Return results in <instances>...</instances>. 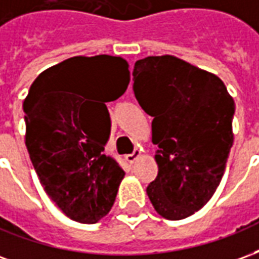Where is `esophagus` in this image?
<instances>
[{
	"mask_svg": "<svg viewBox=\"0 0 259 259\" xmlns=\"http://www.w3.org/2000/svg\"><path fill=\"white\" fill-rule=\"evenodd\" d=\"M141 155V152L140 150H135V151L132 152V154H129V155H126V161L129 163H133L137 159V158L140 157Z\"/></svg>",
	"mask_w": 259,
	"mask_h": 259,
	"instance_id": "esophagus-1",
	"label": "esophagus"
}]
</instances>
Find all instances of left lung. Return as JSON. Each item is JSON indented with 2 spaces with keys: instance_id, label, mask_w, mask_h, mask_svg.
Listing matches in <instances>:
<instances>
[{
  "instance_id": "left-lung-1",
  "label": "left lung",
  "mask_w": 259,
  "mask_h": 259,
  "mask_svg": "<svg viewBox=\"0 0 259 259\" xmlns=\"http://www.w3.org/2000/svg\"><path fill=\"white\" fill-rule=\"evenodd\" d=\"M133 80L158 146V175L147 194L161 217L185 219L222 180L233 146V98L218 76L172 55L139 59Z\"/></svg>"
}]
</instances>
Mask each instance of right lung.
I'll return each mask as SVG.
<instances>
[{
    "instance_id": "add662e5",
    "label": "right lung",
    "mask_w": 259,
    "mask_h": 259,
    "mask_svg": "<svg viewBox=\"0 0 259 259\" xmlns=\"http://www.w3.org/2000/svg\"><path fill=\"white\" fill-rule=\"evenodd\" d=\"M130 81L120 57H73L44 70L23 102L26 147L48 197L70 219L98 222L111 211L123 169L104 154L115 101ZM101 92L104 101L87 107Z\"/></svg>"
}]
</instances>
